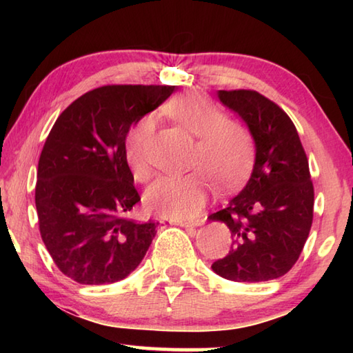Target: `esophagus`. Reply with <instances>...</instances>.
<instances>
[{"label": "esophagus", "mask_w": 353, "mask_h": 353, "mask_svg": "<svg viewBox=\"0 0 353 353\" xmlns=\"http://www.w3.org/2000/svg\"><path fill=\"white\" fill-rule=\"evenodd\" d=\"M201 223H203V220H199V219H196V220H177L176 221V224H179V226H182V228H196V226H200Z\"/></svg>", "instance_id": "obj_1"}]
</instances>
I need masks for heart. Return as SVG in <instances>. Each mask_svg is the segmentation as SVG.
Wrapping results in <instances>:
<instances>
[{"label":"heart","instance_id":"obj_1","mask_svg":"<svg viewBox=\"0 0 353 353\" xmlns=\"http://www.w3.org/2000/svg\"><path fill=\"white\" fill-rule=\"evenodd\" d=\"M165 112L197 138L191 168L186 176H168L157 181L145 194L150 211L191 219L203 208L211 181L221 186H235L243 181L253 154L252 132L243 121L229 118L216 104L200 92L177 95L170 100ZM154 134V121L142 117L125 138V157L133 177L147 182L153 176L150 147Z\"/></svg>","mask_w":353,"mask_h":353}]
</instances>
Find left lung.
Listing matches in <instances>:
<instances>
[{"instance_id":"1","label":"left lung","mask_w":353,"mask_h":353,"mask_svg":"<svg viewBox=\"0 0 353 353\" xmlns=\"http://www.w3.org/2000/svg\"><path fill=\"white\" fill-rule=\"evenodd\" d=\"M224 106L249 125L256 157L249 182L209 220L230 230L232 245L212 270L235 282L272 281L288 273L308 239L314 186L308 157L291 118L252 89L219 91Z\"/></svg>"}]
</instances>
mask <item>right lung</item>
<instances>
[{
	"mask_svg": "<svg viewBox=\"0 0 353 353\" xmlns=\"http://www.w3.org/2000/svg\"><path fill=\"white\" fill-rule=\"evenodd\" d=\"M174 89L97 88L72 101L52 125L37 163L34 203L42 241L72 281L114 283L145 256L157 223L127 215L141 197L127 163L125 137Z\"/></svg>",
	"mask_w": 353,
	"mask_h": 353,
	"instance_id": "obj_1",
	"label": "right lung"
}]
</instances>
